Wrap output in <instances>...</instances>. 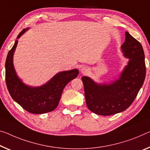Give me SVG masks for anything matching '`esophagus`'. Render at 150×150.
<instances>
[{"label":"esophagus","instance_id":"esophagus-1","mask_svg":"<svg viewBox=\"0 0 150 150\" xmlns=\"http://www.w3.org/2000/svg\"><path fill=\"white\" fill-rule=\"evenodd\" d=\"M90 72L89 69L87 67H82L81 69H80V72H81L82 74H86Z\"/></svg>","mask_w":150,"mask_h":150}]
</instances>
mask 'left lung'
Instances as JSON below:
<instances>
[{
	"mask_svg": "<svg viewBox=\"0 0 150 150\" xmlns=\"http://www.w3.org/2000/svg\"><path fill=\"white\" fill-rule=\"evenodd\" d=\"M121 49L129 60L119 79L100 84L89 77L82 78L87 107L97 115L108 116L124 111L132 104L144 82L146 68L141 43L126 31Z\"/></svg>",
	"mask_w": 150,
	"mask_h": 150,
	"instance_id": "obj_1",
	"label": "left lung"
}]
</instances>
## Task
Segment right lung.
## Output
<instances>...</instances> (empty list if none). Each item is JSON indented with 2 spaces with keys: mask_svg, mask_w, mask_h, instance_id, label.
<instances>
[{
  "mask_svg": "<svg viewBox=\"0 0 150 150\" xmlns=\"http://www.w3.org/2000/svg\"><path fill=\"white\" fill-rule=\"evenodd\" d=\"M28 28L23 29L18 35L19 39ZM18 43L8 52L5 62V80L11 97L23 109L31 113L43 114L51 112L57 107L62 91L68 83L78 75L77 69L56 74L50 81L40 87L25 85L17 76L13 66V54Z\"/></svg>",
  "mask_w": 150,
  "mask_h": 150,
  "instance_id": "obj_1",
  "label": "right lung"
}]
</instances>
